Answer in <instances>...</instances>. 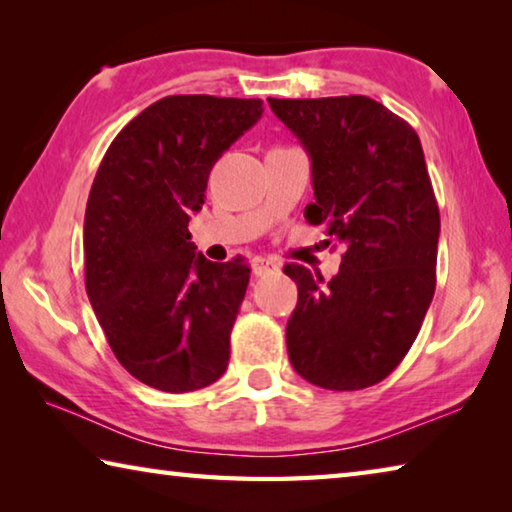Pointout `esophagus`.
<instances>
[{
    "instance_id": "esophagus-1",
    "label": "esophagus",
    "mask_w": 512,
    "mask_h": 512,
    "mask_svg": "<svg viewBox=\"0 0 512 512\" xmlns=\"http://www.w3.org/2000/svg\"><path fill=\"white\" fill-rule=\"evenodd\" d=\"M250 268H253V275L255 277H264L268 273H275L277 271V264L271 262V259H266V257H255L253 264H250Z\"/></svg>"
}]
</instances>
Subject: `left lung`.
Masks as SVG:
<instances>
[{
    "label": "left lung",
    "instance_id": "8db88e82",
    "mask_svg": "<svg viewBox=\"0 0 512 512\" xmlns=\"http://www.w3.org/2000/svg\"><path fill=\"white\" fill-rule=\"evenodd\" d=\"M311 158V225L343 241L339 275L287 264L298 305L291 366L327 391H359L400 366L436 291L440 212L418 133L375 99H268Z\"/></svg>",
    "mask_w": 512,
    "mask_h": 512
}]
</instances>
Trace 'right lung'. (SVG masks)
<instances>
[{
  "label": "right lung",
  "mask_w": 512,
  "mask_h": 512,
  "mask_svg": "<svg viewBox=\"0 0 512 512\" xmlns=\"http://www.w3.org/2000/svg\"><path fill=\"white\" fill-rule=\"evenodd\" d=\"M262 112V99L164 97L121 128L94 176L85 289L117 361L158 391H198L228 368L250 268L207 262L187 225L214 162Z\"/></svg>",
  "instance_id": "obj_1"
}]
</instances>
